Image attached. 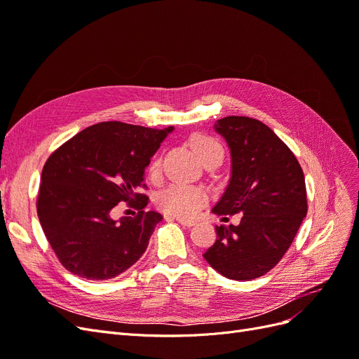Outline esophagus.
I'll use <instances>...</instances> for the list:
<instances>
[{"label": "esophagus", "instance_id": "1", "mask_svg": "<svg viewBox=\"0 0 359 359\" xmlns=\"http://www.w3.org/2000/svg\"><path fill=\"white\" fill-rule=\"evenodd\" d=\"M166 220H177L178 223H181L182 226H187V227H191L194 226V220H186V219H181V217H166Z\"/></svg>", "mask_w": 359, "mask_h": 359}]
</instances>
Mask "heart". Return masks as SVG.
<instances>
[{
  "instance_id": "b5f03b06",
  "label": "heart",
  "mask_w": 359,
  "mask_h": 359,
  "mask_svg": "<svg viewBox=\"0 0 359 359\" xmlns=\"http://www.w3.org/2000/svg\"><path fill=\"white\" fill-rule=\"evenodd\" d=\"M190 144L196 154L202 160V163H208L211 160L224 157V148L215 137L196 133L190 137ZM160 170V157H154L151 160L148 172L149 175H157ZM157 206L170 215L178 217H194L206 202V193L203 189L196 186H189V184H172V186L161 190L157 194Z\"/></svg>"
}]
</instances>
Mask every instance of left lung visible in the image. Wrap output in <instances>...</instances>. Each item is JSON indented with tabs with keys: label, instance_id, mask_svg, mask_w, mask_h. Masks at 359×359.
<instances>
[{
	"label": "left lung",
	"instance_id": "obj_1",
	"mask_svg": "<svg viewBox=\"0 0 359 359\" xmlns=\"http://www.w3.org/2000/svg\"><path fill=\"white\" fill-rule=\"evenodd\" d=\"M214 128L231 148L232 173L212 212L243 217L238 226H215L203 257L227 278L253 280L280 262L307 215L306 180L289 147L259 119L226 116Z\"/></svg>",
	"mask_w": 359,
	"mask_h": 359
}]
</instances>
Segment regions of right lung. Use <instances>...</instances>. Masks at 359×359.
<instances>
[{
  "label": "right lung",
  "mask_w": 359,
  "mask_h": 359,
  "mask_svg": "<svg viewBox=\"0 0 359 359\" xmlns=\"http://www.w3.org/2000/svg\"><path fill=\"white\" fill-rule=\"evenodd\" d=\"M163 130L106 121L82 130L53 151L41 170L37 215L61 265L86 280H109L145 253L161 214L145 212L139 193L144 172ZM119 201L136 208L135 217L111 219Z\"/></svg>",
  "instance_id": "right-lung-1"
}]
</instances>
